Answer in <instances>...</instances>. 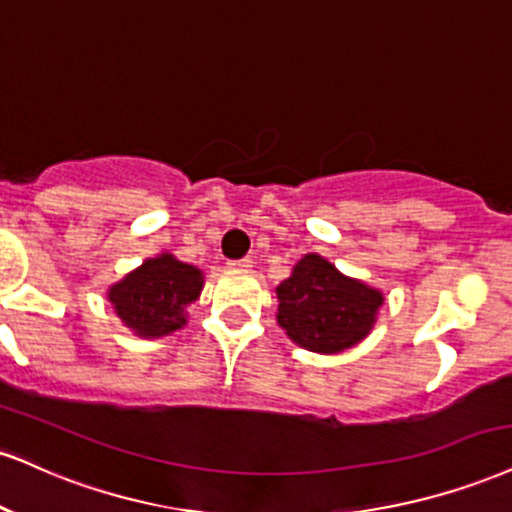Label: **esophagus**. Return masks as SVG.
Wrapping results in <instances>:
<instances>
[{"instance_id": "34e87169", "label": "esophagus", "mask_w": 512, "mask_h": 512, "mask_svg": "<svg viewBox=\"0 0 512 512\" xmlns=\"http://www.w3.org/2000/svg\"><path fill=\"white\" fill-rule=\"evenodd\" d=\"M229 267H231V269H240V272H245V269L252 267V260H250V257H243V260H231Z\"/></svg>"}]
</instances>
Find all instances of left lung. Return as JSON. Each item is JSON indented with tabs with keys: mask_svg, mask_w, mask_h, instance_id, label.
Masks as SVG:
<instances>
[{
	"mask_svg": "<svg viewBox=\"0 0 512 512\" xmlns=\"http://www.w3.org/2000/svg\"><path fill=\"white\" fill-rule=\"evenodd\" d=\"M276 322L293 343L312 353H341L360 343L374 322L384 295L341 274L322 255H305L291 276L276 286Z\"/></svg>",
	"mask_w": 512,
	"mask_h": 512,
	"instance_id": "1",
	"label": "left lung"
}]
</instances>
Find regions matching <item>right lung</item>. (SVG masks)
<instances>
[{
  "label": "right lung",
  "mask_w": 512,
  "mask_h": 512,
  "mask_svg": "<svg viewBox=\"0 0 512 512\" xmlns=\"http://www.w3.org/2000/svg\"><path fill=\"white\" fill-rule=\"evenodd\" d=\"M202 283L200 269L162 252L114 283L107 298L128 329L159 338L186 324V307L200 298Z\"/></svg>",
  "instance_id": "right-lung-1"
}]
</instances>
